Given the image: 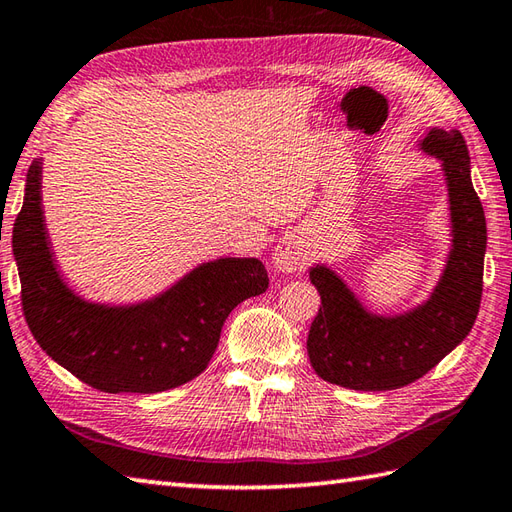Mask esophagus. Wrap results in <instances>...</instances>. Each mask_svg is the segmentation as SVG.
<instances>
[{
  "mask_svg": "<svg viewBox=\"0 0 512 512\" xmlns=\"http://www.w3.org/2000/svg\"><path fill=\"white\" fill-rule=\"evenodd\" d=\"M306 246L299 235H288L275 246L273 253V266L281 275H292L306 266Z\"/></svg>",
  "mask_w": 512,
  "mask_h": 512,
  "instance_id": "esophagus-1",
  "label": "esophagus"
}]
</instances>
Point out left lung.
<instances>
[{
  "label": "left lung",
  "mask_w": 512,
  "mask_h": 512,
  "mask_svg": "<svg viewBox=\"0 0 512 512\" xmlns=\"http://www.w3.org/2000/svg\"><path fill=\"white\" fill-rule=\"evenodd\" d=\"M418 147L440 160L449 191L451 248L438 284L418 306L372 312L336 270L310 268L321 308L308 334L310 363L323 380L358 391L405 387L455 350L480 312L486 217L471 182L469 149L458 129L431 127Z\"/></svg>",
  "instance_id": "left-lung-1"
}]
</instances>
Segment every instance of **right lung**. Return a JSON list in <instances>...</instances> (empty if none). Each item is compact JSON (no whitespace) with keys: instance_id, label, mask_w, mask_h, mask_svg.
<instances>
[{"instance_id":"add662e5","label":"right lung","mask_w":512,"mask_h":512,"mask_svg":"<svg viewBox=\"0 0 512 512\" xmlns=\"http://www.w3.org/2000/svg\"><path fill=\"white\" fill-rule=\"evenodd\" d=\"M41 167V158L32 160L13 228L21 303L41 350L105 394H158L200 376L231 310L266 292L264 264L257 257H220L143 301L85 299L68 286L52 253Z\"/></svg>"}]
</instances>
